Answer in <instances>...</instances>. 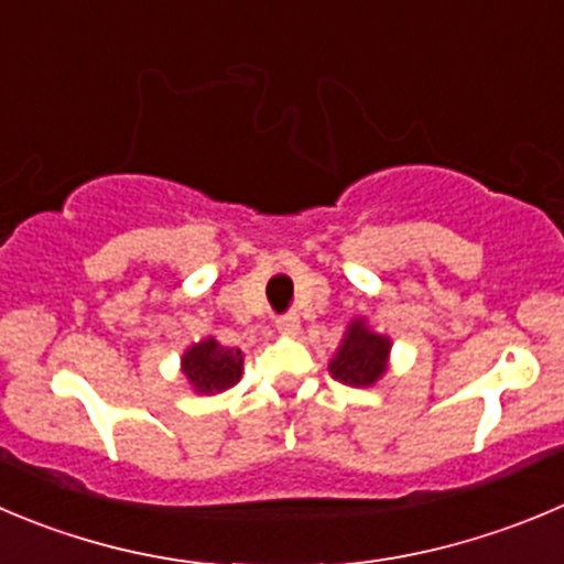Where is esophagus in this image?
Here are the masks:
<instances>
[{"mask_svg":"<svg viewBox=\"0 0 564 564\" xmlns=\"http://www.w3.org/2000/svg\"><path fill=\"white\" fill-rule=\"evenodd\" d=\"M276 329L282 332V335H288V337H296L299 332H302V321H299L296 313L282 315V318L276 321Z\"/></svg>","mask_w":564,"mask_h":564,"instance_id":"obj_1","label":"esophagus"}]
</instances>
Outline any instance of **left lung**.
Returning <instances> with one entry per match:
<instances>
[{
    "instance_id": "left-lung-1",
    "label": "left lung",
    "mask_w": 564,
    "mask_h": 564,
    "mask_svg": "<svg viewBox=\"0 0 564 564\" xmlns=\"http://www.w3.org/2000/svg\"><path fill=\"white\" fill-rule=\"evenodd\" d=\"M393 340L373 329L366 318L348 321L335 357L329 359V373L348 388H371L388 373Z\"/></svg>"
}]
</instances>
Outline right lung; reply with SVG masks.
Here are the masks:
<instances>
[{
	"instance_id": "right-lung-1",
	"label": "right lung",
	"mask_w": 564,
	"mask_h": 564,
	"mask_svg": "<svg viewBox=\"0 0 564 564\" xmlns=\"http://www.w3.org/2000/svg\"><path fill=\"white\" fill-rule=\"evenodd\" d=\"M180 368L193 393L216 395L240 382V377H243V351L221 346L210 335L182 351Z\"/></svg>"
}]
</instances>
